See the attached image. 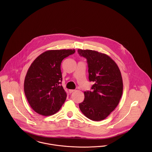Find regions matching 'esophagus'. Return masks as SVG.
<instances>
[{
    "instance_id": "34e87169",
    "label": "esophagus",
    "mask_w": 152,
    "mask_h": 152,
    "mask_svg": "<svg viewBox=\"0 0 152 152\" xmlns=\"http://www.w3.org/2000/svg\"><path fill=\"white\" fill-rule=\"evenodd\" d=\"M74 91H75V89H69V93H72V92H73Z\"/></svg>"
}]
</instances>
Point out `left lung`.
Here are the masks:
<instances>
[{"instance_id": "obj_1", "label": "left lung", "mask_w": 152, "mask_h": 152, "mask_svg": "<svg viewBox=\"0 0 152 152\" xmlns=\"http://www.w3.org/2000/svg\"><path fill=\"white\" fill-rule=\"evenodd\" d=\"M87 58L89 80L94 84L92 91L84 92L79 104L82 113L94 121L105 119L116 108L123 92V81L116 63L108 55L91 50H78Z\"/></svg>"}]
</instances>
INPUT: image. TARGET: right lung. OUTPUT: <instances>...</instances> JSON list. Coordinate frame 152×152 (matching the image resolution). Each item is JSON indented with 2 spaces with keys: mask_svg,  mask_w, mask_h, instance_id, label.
<instances>
[{
  "mask_svg": "<svg viewBox=\"0 0 152 152\" xmlns=\"http://www.w3.org/2000/svg\"><path fill=\"white\" fill-rule=\"evenodd\" d=\"M75 51L74 49L48 50L30 66L24 79V91L29 105L37 113L54 115L64 103L66 94L61 86V64Z\"/></svg>",
  "mask_w": 152,
  "mask_h": 152,
  "instance_id": "obj_1",
  "label": "right lung"
}]
</instances>
